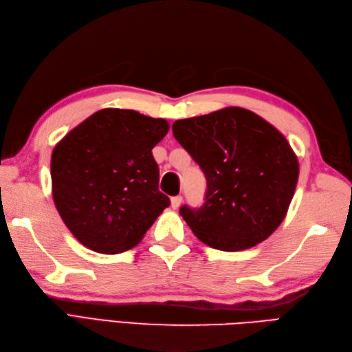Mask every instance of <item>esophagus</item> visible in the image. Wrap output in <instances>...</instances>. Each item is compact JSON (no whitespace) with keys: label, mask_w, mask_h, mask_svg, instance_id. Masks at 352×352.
I'll return each instance as SVG.
<instances>
[{"label":"esophagus","mask_w":352,"mask_h":352,"mask_svg":"<svg viewBox=\"0 0 352 352\" xmlns=\"http://www.w3.org/2000/svg\"><path fill=\"white\" fill-rule=\"evenodd\" d=\"M170 202H172V208H179V206L180 204H182V197H180V195H177V197H173L172 198V201H170Z\"/></svg>","instance_id":"1"}]
</instances>
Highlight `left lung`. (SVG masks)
<instances>
[{
    "mask_svg": "<svg viewBox=\"0 0 352 352\" xmlns=\"http://www.w3.org/2000/svg\"><path fill=\"white\" fill-rule=\"evenodd\" d=\"M172 129L207 179L204 204L179 210L195 236L221 251L267 239L285 219L300 175L286 138L241 107L176 120Z\"/></svg>",
    "mask_w": 352,
    "mask_h": 352,
    "instance_id": "left-lung-1",
    "label": "left lung"
}]
</instances>
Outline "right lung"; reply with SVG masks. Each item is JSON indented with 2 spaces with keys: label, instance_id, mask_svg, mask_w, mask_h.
<instances>
[{
  "label": "right lung",
  "instance_id": "add662e5",
  "mask_svg": "<svg viewBox=\"0 0 352 352\" xmlns=\"http://www.w3.org/2000/svg\"><path fill=\"white\" fill-rule=\"evenodd\" d=\"M164 119L104 109L72 129L51 155L52 198L85 247L119 254L141 242L170 206L158 190L153 148L168 132Z\"/></svg>",
  "mask_w": 352,
  "mask_h": 352
}]
</instances>
